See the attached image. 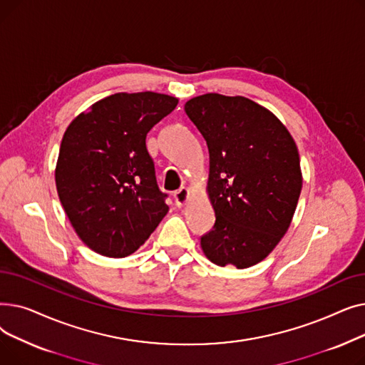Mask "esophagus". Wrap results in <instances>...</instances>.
Returning <instances> with one entry per match:
<instances>
[{"label": "esophagus", "instance_id": "esophagus-1", "mask_svg": "<svg viewBox=\"0 0 365 365\" xmlns=\"http://www.w3.org/2000/svg\"><path fill=\"white\" fill-rule=\"evenodd\" d=\"M173 198H175V202L178 207H183L189 200V190L186 187H180L175 194H173Z\"/></svg>", "mask_w": 365, "mask_h": 365}]
</instances>
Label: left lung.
Listing matches in <instances>:
<instances>
[{
    "label": "left lung",
    "mask_w": 365,
    "mask_h": 365,
    "mask_svg": "<svg viewBox=\"0 0 365 365\" xmlns=\"http://www.w3.org/2000/svg\"><path fill=\"white\" fill-rule=\"evenodd\" d=\"M185 112L210 153L216 222L201 237L202 253L245 269L269 256L293 220L303 182L296 142L269 109L242 96L201 94Z\"/></svg>",
    "instance_id": "left-lung-1"
}]
</instances>
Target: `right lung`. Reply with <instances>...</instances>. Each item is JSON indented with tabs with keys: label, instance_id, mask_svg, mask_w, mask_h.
Returning a JSON list of instances; mask_svg holds the SVG:
<instances>
[{
	"label": "right lung",
	"instance_id": "right-lung-1",
	"mask_svg": "<svg viewBox=\"0 0 365 365\" xmlns=\"http://www.w3.org/2000/svg\"><path fill=\"white\" fill-rule=\"evenodd\" d=\"M178 103L153 91L115 93L68 125L56 189L76 235L93 252L130 256L167 215L146 134Z\"/></svg>",
	"mask_w": 365,
	"mask_h": 365
}]
</instances>
